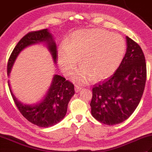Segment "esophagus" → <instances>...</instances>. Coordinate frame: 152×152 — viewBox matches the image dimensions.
<instances>
[{
  "instance_id": "1",
  "label": "esophagus",
  "mask_w": 152,
  "mask_h": 152,
  "mask_svg": "<svg viewBox=\"0 0 152 152\" xmlns=\"http://www.w3.org/2000/svg\"><path fill=\"white\" fill-rule=\"evenodd\" d=\"M81 89H82V87L80 86V85H78V84L75 85V91H76V93L79 92Z\"/></svg>"
}]
</instances>
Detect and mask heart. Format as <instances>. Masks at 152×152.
I'll use <instances>...</instances> for the list:
<instances>
[{
    "instance_id": "1",
    "label": "heart",
    "mask_w": 152,
    "mask_h": 152,
    "mask_svg": "<svg viewBox=\"0 0 152 152\" xmlns=\"http://www.w3.org/2000/svg\"><path fill=\"white\" fill-rule=\"evenodd\" d=\"M126 42L120 34L102 29H81L74 32L67 45L61 48L58 63L69 76L79 63L82 66L74 75L81 83L104 80L114 74L124 59Z\"/></svg>"
}]
</instances>
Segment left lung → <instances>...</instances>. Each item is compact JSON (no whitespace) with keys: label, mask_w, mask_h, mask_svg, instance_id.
Returning a JSON list of instances; mask_svg holds the SVG:
<instances>
[{"label":"left lung","mask_w":152,"mask_h":152,"mask_svg":"<svg viewBox=\"0 0 152 152\" xmlns=\"http://www.w3.org/2000/svg\"><path fill=\"white\" fill-rule=\"evenodd\" d=\"M127 50L120 65L111 78L94 86L90 106L96 120L108 125L126 120L137 108L146 80V64L142 50L126 37Z\"/></svg>","instance_id":"1"}]
</instances>
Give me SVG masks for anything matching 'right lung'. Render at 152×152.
Here are the masks:
<instances>
[{"mask_svg":"<svg viewBox=\"0 0 152 152\" xmlns=\"http://www.w3.org/2000/svg\"><path fill=\"white\" fill-rule=\"evenodd\" d=\"M41 42L46 44L54 63H56L58 57L57 46L53 36L47 28L30 32L19 40L10 56L7 66L8 76L19 53L25 48ZM8 83L13 100L21 114L28 121L41 127H51L62 120L66 115L68 104L75 92L72 82L56 74L42 101L34 104H25L15 97L12 91L9 81Z\"/></svg>","mask_w":152,"mask_h":152,"instance_id":"obj_1","label":"right lung"}]
</instances>
